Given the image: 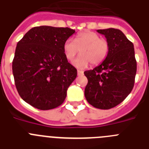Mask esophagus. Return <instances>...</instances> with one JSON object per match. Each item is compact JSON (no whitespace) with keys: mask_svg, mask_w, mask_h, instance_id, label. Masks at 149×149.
<instances>
[{"mask_svg":"<svg viewBox=\"0 0 149 149\" xmlns=\"http://www.w3.org/2000/svg\"><path fill=\"white\" fill-rule=\"evenodd\" d=\"M83 73H84V72H83L82 70H77L78 76H81V75H83Z\"/></svg>","mask_w":149,"mask_h":149,"instance_id":"esophagus-1","label":"esophagus"}]
</instances>
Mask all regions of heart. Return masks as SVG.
<instances>
[{
  "label": "heart",
  "mask_w": 149,
  "mask_h": 149,
  "mask_svg": "<svg viewBox=\"0 0 149 149\" xmlns=\"http://www.w3.org/2000/svg\"><path fill=\"white\" fill-rule=\"evenodd\" d=\"M67 59L72 60L79 52L81 55L73 61L77 68H85L91 63L92 66L101 64L106 58L109 51L108 42L100 38L97 33L92 31H84L76 36L75 41L68 38L63 46Z\"/></svg>",
  "instance_id": "heart-1"
}]
</instances>
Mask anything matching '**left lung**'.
I'll return each instance as SVG.
<instances>
[{
	"label": "left lung",
	"instance_id": "obj_1",
	"mask_svg": "<svg viewBox=\"0 0 149 149\" xmlns=\"http://www.w3.org/2000/svg\"><path fill=\"white\" fill-rule=\"evenodd\" d=\"M109 45L108 56L101 65L84 72L88 80L84 96L92 106L110 109L120 104L131 92L136 73L134 48L117 29H98Z\"/></svg>",
	"mask_w": 149,
	"mask_h": 149
}]
</instances>
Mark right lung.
<instances>
[{"label":"right lung","mask_w":149,"mask_h":149,"mask_svg":"<svg viewBox=\"0 0 149 149\" xmlns=\"http://www.w3.org/2000/svg\"><path fill=\"white\" fill-rule=\"evenodd\" d=\"M75 33L68 27L32 28L17 44L13 61L15 84L20 96L39 110L61 105L77 76L63 46Z\"/></svg>","instance_id":"1"}]
</instances>
